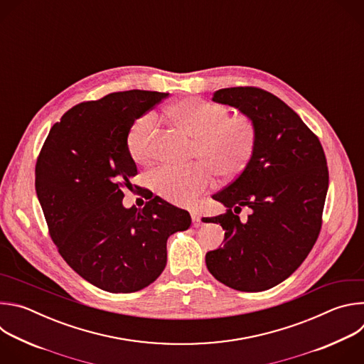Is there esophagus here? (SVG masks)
I'll use <instances>...</instances> for the list:
<instances>
[{
  "label": "esophagus",
  "instance_id": "esophagus-1",
  "mask_svg": "<svg viewBox=\"0 0 364 364\" xmlns=\"http://www.w3.org/2000/svg\"><path fill=\"white\" fill-rule=\"evenodd\" d=\"M191 219H193V225H194V228H198L200 226V216H198V213H196V212H191Z\"/></svg>",
  "mask_w": 364,
  "mask_h": 364
}]
</instances>
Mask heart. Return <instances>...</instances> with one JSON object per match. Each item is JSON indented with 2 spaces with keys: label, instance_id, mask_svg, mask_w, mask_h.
Segmentation results:
<instances>
[{
  "label": "heart",
  "instance_id": "1",
  "mask_svg": "<svg viewBox=\"0 0 364 364\" xmlns=\"http://www.w3.org/2000/svg\"><path fill=\"white\" fill-rule=\"evenodd\" d=\"M167 114L177 128L194 139L193 159L203 166L186 170L163 167L155 171L149 184L159 196L187 204L212 186L210 169L222 180H232L246 168L256 141V128L249 117H230L222 103L200 97L178 99L167 108ZM154 136L155 118L151 114L138 118L129 128L127 148L136 164L152 160Z\"/></svg>",
  "mask_w": 364,
  "mask_h": 364
}]
</instances>
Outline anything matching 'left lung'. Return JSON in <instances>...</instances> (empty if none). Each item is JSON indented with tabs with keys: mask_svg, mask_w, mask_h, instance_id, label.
I'll return each mask as SVG.
<instances>
[{
	"mask_svg": "<svg viewBox=\"0 0 364 364\" xmlns=\"http://www.w3.org/2000/svg\"><path fill=\"white\" fill-rule=\"evenodd\" d=\"M212 100L249 117L256 141L246 168L213 194L228 213L209 222L226 232L223 247L205 253V265L233 289L265 291L285 281L318 237L328 190L326 154L298 114L267 90L226 87ZM245 205L252 212L242 224L234 214Z\"/></svg>",
	"mask_w": 364,
	"mask_h": 364,
	"instance_id": "obj_1",
	"label": "left lung"
}]
</instances>
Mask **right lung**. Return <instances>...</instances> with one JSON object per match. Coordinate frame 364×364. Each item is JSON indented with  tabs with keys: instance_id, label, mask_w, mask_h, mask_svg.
Returning <instances> with one entry per match:
<instances>
[{
	"instance_id": "add662e5",
	"label": "right lung",
	"mask_w": 364,
	"mask_h": 364,
	"mask_svg": "<svg viewBox=\"0 0 364 364\" xmlns=\"http://www.w3.org/2000/svg\"><path fill=\"white\" fill-rule=\"evenodd\" d=\"M168 93L127 90L83 102L51 127L36 164V191L48 232L68 265L108 292H135L167 264V239L191 225L161 197L124 207L136 166L127 148L132 124Z\"/></svg>"
}]
</instances>
